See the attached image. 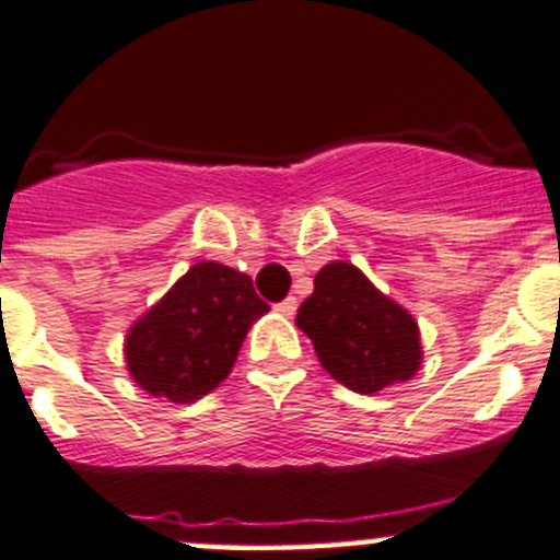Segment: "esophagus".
Wrapping results in <instances>:
<instances>
[{
	"instance_id": "esophagus-1",
	"label": "esophagus",
	"mask_w": 560,
	"mask_h": 560,
	"mask_svg": "<svg viewBox=\"0 0 560 560\" xmlns=\"http://www.w3.org/2000/svg\"><path fill=\"white\" fill-rule=\"evenodd\" d=\"M276 312H279L281 316H292L298 312V298H284L281 303H276Z\"/></svg>"
}]
</instances>
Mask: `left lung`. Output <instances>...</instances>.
Masks as SVG:
<instances>
[{"mask_svg":"<svg viewBox=\"0 0 560 560\" xmlns=\"http://www.w3.org/2000/svg\"><path fill=\"white\" fill-rule=\"evenodd\" d=\"M295 322L312 338L322 369L354 393H380L420 369L417 322L349 262L316 273Z\"/></svg>","mask_w":560,"mask_h":560,"instance_id":"obj_1","label":"left lung"}]
</instances>
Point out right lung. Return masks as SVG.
Wrapping results in <instances>:
<instances>
[{
	"mask_svg": "<svg viewBox=\"0 0 560 560\" xmlns=\"http://www.w3.org/2000/svg\"><path fill=\"white\" fill-rule=\"evenodd\" d=\"M265 312L268 303L246 273L219 262L195 265L129 330V374L173 404L197 400L230 374L246 330Z\"/></svg>",
	"mask_w": 560,
	"mask_h": 560,
	"instance_id": "1",
	"label": "right lung"
}]
</instances>
